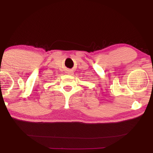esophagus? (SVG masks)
<instances>
[{
  "label": "esophagus",
  "mask_w": 153,
  "mask_h": 153,
  "mask_svg": "<svg viewBox=\"0 0 153 153\" xmlns=\"http://www.w3.org/2000/svg\"><path fill=\"white\" fill-rule=\"evenodd\" d=\"M68 74H70V75H72L73 74V72H72V71H69Z\"/></svg>",
  "instance_id": "1"
}]
</instances>
